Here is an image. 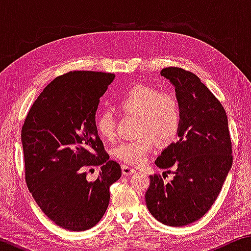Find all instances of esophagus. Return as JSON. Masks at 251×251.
<instances>
[{
    "label": "esophagus",
    "mask_w": 251,
    "mask_h": 251,
    "mask_svg": "<svg viewBox=\"0 0 251 251\" xmlns=\"http://www.w3.org/2000/svg\"><path fill=\"white\" fill-rule=\"evenodd\" d=\"M122 172H123V174H124L125 176H130V175H133V174L136 173V169L133 168V167L127 166V165H123V166H122Z\"/></svg>",
    "instance_id": "34e87169"
}]
</instances>
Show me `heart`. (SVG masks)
Returning a JSON list of instances; mask_svg holds the SVG:
<instances>
[{"mask_svg":"<svg viewBox=\"0 0 251 251\" xmlns=\"http://www.w3.org/2000/svg\"><path fill=\"white\" fill-rule=\"evenodd\" d=\"M118 106L125 113L139 117L135 139L122 142L115 148L117 158L127 165L138 166L147 154L159 143L172 142L180 127V104L175 93L147 85H136L118 99ZM95 128L101 138L112 139L116 133V118L109 108L100 109L95 117Z\"/></svg>","mask_w":251,"mask_h":251,"instance_id":"obj_1","label":"heart"}]
</instances>
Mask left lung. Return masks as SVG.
<instances>
[{
    "instance_id": "1",
    "label": "left lung",
    "mask_w": 251,
    "mask_h": 251,
    "mask_svg": "<svg viewBox=\"0 0 251 251\" xmlns=\"http://www.w3.org/2000/svg\"><path fill=\"white\" fill-rule=\"evenodd\" d=\"M160 74L175 86L181 122L178 139L155 164L175 176L167 184L150 176L145 201L158 222L180 227L201 219L217 199L232 165L231 139L223 105L199 77L179 67Z\"/></svg>"
}]
</instances>
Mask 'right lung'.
Here are the masks:
<instances>
[{"label": "right lung", "instance_id": "add662e5", "mask_svg": "<svg viewBox=\"0 0 251 251\" xmlns=\"http://www.w3.org/2000/svg\"><path fill=\"white\" fill-rule=\"evenodd\" d=\"M114 78L88 71L58 76L34 101L22 127L28 190L41 210L67 230L94 227L108 207L110 185L122 176L95 128L100 99ZM90 166H101L93 182L84 172Z\"/></svg>", "mask_w": 251, "mask_h": 251}]
</instances>
